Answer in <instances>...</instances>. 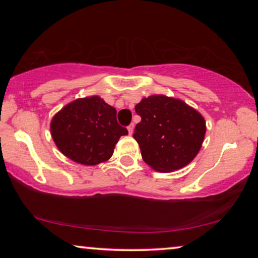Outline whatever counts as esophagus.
<instances>
[{
    "label": "esophagus",
    "mask_w": 258,
    "mask_h": 258,
    "mask_svg": "<svg viewBox=\"0 0 258 258\" xmlns=\"http://www.w3.org/2000/svg\"><path fill=\"white\" fill-rule=\"evenodd\" d=\"M134 128H135V124H134V123H130V124L128 125V132H129V135H133V133H134Z\"/></svg>",
    "instance_id": "34e87169"
}]
</instances>
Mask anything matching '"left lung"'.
Listing matches in <instances>:
<instances>
[{
	"instance_id": "1",
	"label": "left lung",
	"mask_w": 258,
	"mask_h": 258,
	"mask_svg": "<svg viewBox=\"0 0 258 258\" xmlns=\"http://www.w3.org/2000/svg\"><path fill=\"white\" fill-rule=\"evenodd\" d=\"M141 116L134 139L143 161L157 171H174L189 164L202 147L206 122L184 102L153 95L136 104Z\"/></svg>"
}]
</instances>
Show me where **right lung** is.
Returning a JSON list of instances; mask_svg holds the SVG:
<instances>
[{
    "mask_svg": "<svg viewBox=\"0 0 258 258\" xmlns=\"http://www.w3.org/2000/svg\"><path fill=\"white\" fill-rule=\"evenodd\" d=\"M50 130L61 153L84 165L109 160L119 137L128 135V130L117 123L116 109L98 96L79 98L66 105L54 116Z\"/></svg>",
    "mask_w": 258,
    "mask_h": 258,
    "instance_id": "add662e5",
    "label": "right lung"
}]
</instances>
